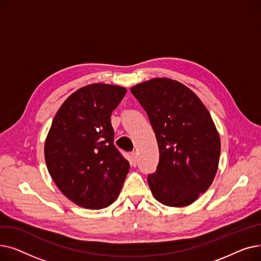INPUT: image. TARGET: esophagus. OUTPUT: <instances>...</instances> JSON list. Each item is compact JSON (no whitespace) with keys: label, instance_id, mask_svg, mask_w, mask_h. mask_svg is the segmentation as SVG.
Listing matches in <instances>:
<instances>
[{"label":"esophagus","instance_id":"1","mask_svg":"<svg viewBox=\"0 0 261 261\" xmlns=\"http://www.w3.org/2000/svg\"><path fill=\"white\" fill-rule=\"evenodd\" d=\"M136 163H138V154H136V152H132L131 153V159H130V164H131V165L135 166Z\"/></svg>","mask_w":261,"mask_h":261}]
</instances>
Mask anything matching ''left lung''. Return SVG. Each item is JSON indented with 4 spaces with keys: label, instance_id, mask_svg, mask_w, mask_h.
<instances>
[{
    "label": "left lung",
    "instance_id": "obj_1",
    "mask_svg": "<svg viewBox=\"0 0 261 261\" xmlns=\"http://www.w3.org/2000/svg\"><path fill=\"white\" fill-rule=\"evenodd\" d=\"M156 136L160 162L148 175L153 197L170 207L193 204L212 185L221 142L198 96L181 82L153 78L131 88Z\"/></svg>",
    "mask_w": 261,
    "mask_h": 261
}]
</instances>
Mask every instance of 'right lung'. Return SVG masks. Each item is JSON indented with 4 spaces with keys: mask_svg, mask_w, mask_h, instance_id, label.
<instances>
[{
    "mask_svg": "<svg viewBox=\"0 0 261 261\" xmlns=\"http://www.w3.org/2000/svg\"><path fill=\"white\" fill-rule=\"evenodd\" d=\"M127 89L106 84L82 87L55 115L44 144L53 181L78 206L100 210L118 197L130 165L114 146L111 114Z\"/></svg>",
    "mask_w": 261,
    "mask_h": 261,
    "instance_id": "obj_1",
    "label": "right lung"
}]
</instances>
